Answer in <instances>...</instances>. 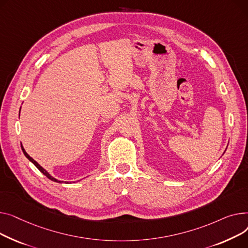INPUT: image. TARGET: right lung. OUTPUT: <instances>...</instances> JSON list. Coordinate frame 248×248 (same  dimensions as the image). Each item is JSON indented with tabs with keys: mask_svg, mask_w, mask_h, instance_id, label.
Wrapping results in <instances>:
<instances>
[{
	"mask_svg": "<svg viewBox=\"0 0 248 248\" xmlns=\"http://www.w3.org/2000/svg\"><path fill=\"white\" fill-rule=\"evenodd\" d=\"M21 147H22V150H23V153L25 154V156H26V157H27V158H28L29 160H30V161H31V162H32V163H33V164H34V165H35V166H36V167H37V168H38V169H39V170H40V171H41V172H42V173L44 174V175H45L46 177H48V178H49L50 180H52V181H54V182H58V183H62V181H59V180H57L56 178H54L53 176H51V175H50V174H49V173H48V172H47V171H46L45 169H44V168H43V167H42V166H41L40 164H38V162H36V161H35V160H34V159H33L32 157H30V155H29V154H28V153H27V152L25 151V149H24V147H23V146H21Z\"/></svg>",
	"mask_w": 248,
	"mask_h": 248,
	"instance_id": "obj_1",
	"label": "right lung"
}]
</instances>
